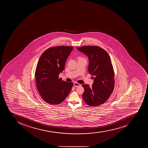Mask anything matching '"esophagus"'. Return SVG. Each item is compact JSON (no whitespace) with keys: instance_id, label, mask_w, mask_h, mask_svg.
Instances as JSON below:
<instances>
[{"instance_id":"1","label":"esophagus","mask_w":148,"mask_h":148,"mask_svg":"<svg viewBox=\"0 0 148 148\" xmlns=\"http://www.w3.org/2000/svg\"><path fill=\"white\" fill-rule=\"evenodd\" d=\"M73 86H75V87H79V86H80L81 85L80 84H79L77 82H75L73 83Z\"/></svg>"}]
</instances>
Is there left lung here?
I'll return each instance as SVG.
<instances>
[{"mask_svg":"<svg viewBox=\"0 0 148 148\" xmlns=\"http://www.w3.org/2000/svg\"><path fill=\"white\" fill-rule=\"evenodd\" d=\"M89 59V73L94 82L90 88L84 84L83 99L86 104L96 106L107 101L114 89V72L111 58L104 49L99 46H86L77 48Z\"/></svg>","mask_w":148,"mask_h":148,"instance_id":"obj_1","label":"left lung"}]
</instances>
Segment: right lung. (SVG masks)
Instances as JSON below:
<instances>
[{"label": "right lung", "instance_id": "right-lung-1", "mask_svg": "<svg viewBox=\"0 0 148 148\" xmlns=\"http://www.w3.org/2000/svg\"><path fill=\"white\" fill-rule=\"evenodd\" d=\"M73 47L60 46L47 49L40 57L35 72L37 90L43 100L58 105L67 97L73 83L62 81L59 75L64 70Z\"/></svg>", "mask_w": 148, "mask_h": 148}]
</instances>
